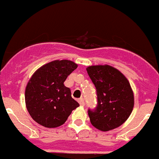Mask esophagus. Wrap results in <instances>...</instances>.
Returning <instances> with one entry per match:
<instances>
[{"mask_svg":"<svg viewBox=\"0 0 159 159\" xmlns=\"http://www.w3.org/2000/svg\"><path fill=\"white\" fill-rule=\"evenodd\" d=\"M78 102H79V104L81 105V106H84V105H85V102H84V99L82 98H80L79 99H78Z\"/></svg>","mask_w":159,"mask_h":159,"instance_id":"34e87169","label":"esophagus"}]
</instances>
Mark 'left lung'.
Instances as JSON below:
<instances>
[{
    "instance_id": "1",
    "label": "left lung",
    "mask_w": 159,
    "mask_h": 159,
    "mask_svg": "<svg viewBox=\"0 0 159 159\" xmlns=\"http://www.w3.org/2000/svg\"><path fill=\"white\" fill-rule=\"evenodd\" d=\"M97 91L98 104L88 110L94 128L107 132L120 127L133 111L134 95L129 80L120 71L108 65L86 68Z\"/></svg>"
}]
</instances>
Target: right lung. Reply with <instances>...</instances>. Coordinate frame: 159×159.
I'll use <instances>...</instances> for the list:
<instances>
[{"label": "right lung", "instance_id": "1", "mask_svg": "<svg viewBox=\"0 0 159 159\" xmlns=\"http://www.w3.org/2000/svg\"><path fill=\"white\" fill-rule=\"evenodd\" d=\"M77 68L73 61L57 60L41 66L31 76L25 90V102L29 114L39 125L59 127L79 107L71 97L70 89L64 85Z\"/></svg>", "mask_w": 159, "mask_h": 159}]
</instances>
